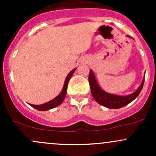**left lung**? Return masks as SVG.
I'll return each mask as SVG.
<instances>
[{"label": "left lung", "mask_w": 156, "mask_h": 156, "mask_svg": "<svg viewBox=\"0 0 156 156\" xmlns=\"http://www.w3.org/2000/svg\"><path fill=\"white\" fill-rule=\"evenodd\" d=\"M127 37L132 38L130 36H127ZM144 76H145V75H144ZM89 85H90L91 93H92L93 98L97 101V103L108 108L117 109L129 104L130 102H132L137 98L139 93L141 92V89H142L144 82V78H143L142 82H141L139 88L132 94L126 96L117 95V94H110V93L105 92L97 82L95 76H94V73L92 69H90V71H89Z\"/></svg>", "instance_id": "1"}]
</instances>
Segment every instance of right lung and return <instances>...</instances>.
<instances>
[{
    "label": "right lung",
    "mask_w": 156,
    "mask_h": 156,
    "mask_svg": "<svg viewBox=\"0 0 156 156\" xmlns=\"http://www.w3.org/2000/svg\"><path fill=\"white\" fill-rule=\"evenodd\" d=\"M76 68L73 69L72 71L69 72V74L67 75V78H66L65 81H64L63 89H62V92L58 96L55 97L54 99L51 100V101L47 102V103H43V104L41 105H33V104H29L31 106L34 108L35 109H37L39 111H48L50 110V109H52L53 108H55V107L58 106V105L62 104V103L65 98L66 94H67V86L68 83H69V80L72 77L73 74L74 73L75 71H76Z\"/></svg>",
    "instance_id": "obj_1"
}]
</instances>
